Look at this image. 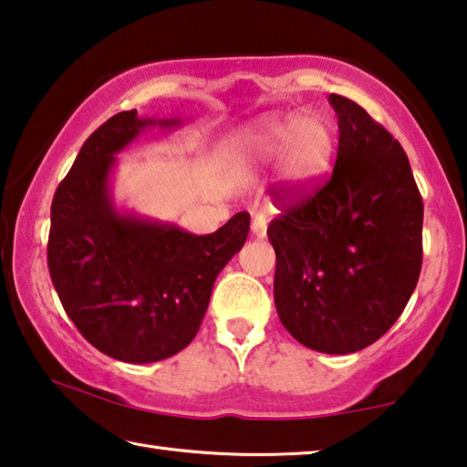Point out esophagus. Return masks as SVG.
I'll return each instance as SVG.
<instances>
[{"label": "esophagus", "instance_id": "obj_1", "mask_svg": "<svg viewBox=\"0 0 467 467\" xmlns=\"http://www.w3.org/2000/svg\"><path fill=\"white\" fill-rule=\"evenodd\" d=\"M251 234L257 236V239H264L265 236V218L264 216H255L254 222H251Z\"/></svg>", "mask_w": 467, "mask_h": 467}]
</instances>
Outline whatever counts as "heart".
Instances as JSON below:
<instances>
[{"mask_svg": "<svg viewBox=\"0 0 467 467\" xmlns=\"http://www.w3.org/2000/svg\"><path fill=\"white\" fill-rule=\"evenodd\" d=\"M228 153L243 181L278 161L280 195L299 199L312 193L328 172L335 132L320 112L268 114L236 130L228 140Z\"/></svg>", "mask_w": 467, "mask_h": 467, "instance_id": "heart-1", "label": "heart"}]
</instances>
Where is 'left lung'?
I'll list each match as a JSON object with an SVG mask.
<instances>
[{"label": "left lung", "instance_id": "obj_1", "mask_svg": "<svg viewBox=\"0 0 467 467\" xmlns=\"http://www.w3.org/2000/svg\"><path fill=\"white\" fill-rule=\"evenodd\" d=\"M328 101L338 120L332 176L272 220L268 239L283 327L309 349L347 355L379 340L410 301L424 203L399 140L355 101Z\"/></svg>", "mask_w": 467, "mask_h": 467}]
</instances>
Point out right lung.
<instances>
[{
	"instance_id": "right-lung-1",
	"label": "right lung",
	"mask_w": 467,
	"mask_h": 467,
	"mask_svg": "<svg viewBox=\"0 0 467 467\" xmlns=\"http://www.w3.org/2000/svg\"><path fill=\"white\" fill-rule=\"evenodd\" d=\"M181 124L137 109L112 116L80 147L51 202L47 265L57 297L95 349L127 364L166 359L195 338L218 274L249 234L247 212L197 236L116 205V155L147 129Z\"/></svg>"
}]
</instances>
